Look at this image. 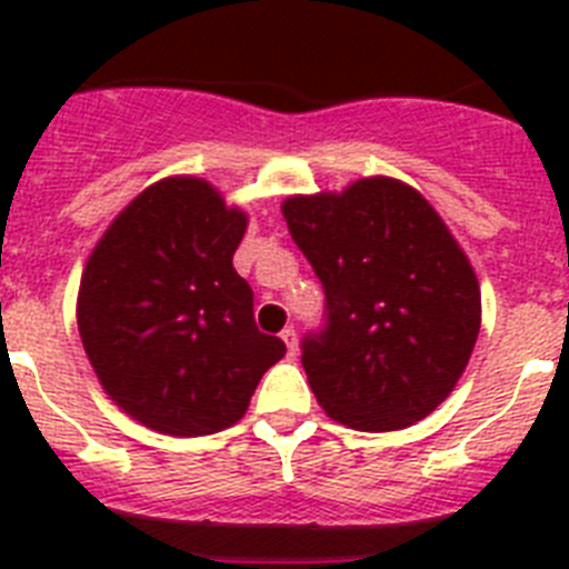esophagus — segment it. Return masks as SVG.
Segmentation results:
<instances>
[{"label":"esophagus","instance_id":"34e87169","mask_svg":"<svg viewBox=\"0 0 569 569\" xmlns=\"http://www.w3.org/2000/svg\"><path fill=\"white\" fill-rule=\"evenodd\" d=\"M281 341L288 345V353L296 356V350H299V336H296L293 328H284V330H281Z\"/></svg>","mask_w":569,"mask_h":569}]
</instances>
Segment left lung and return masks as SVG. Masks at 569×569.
<instances>
[{
  "instance_id": "obj_1",
  "label": "left lung",
  "mask_w": 569,
  "mask_h": 569,
  "mask_svg": "<svg viewBox=\"0 0 569 569\" xmlns=\"http://www.w3.org/2000/svg\"><path fill=\"white\" fill-rule=\"evenodd\" d=\"M281 213L328 301L325 330L301 345L321 410L365 433L433 413L481 328L479 279L445 219L390 176L288 196Z\"/></svg>"
}]
</instances>
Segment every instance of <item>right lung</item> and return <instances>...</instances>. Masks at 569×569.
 Masks as SVG:
<instances>
[{
    "instance_id": "right-lung-1",
    "label": "right lung",
    "mask_w": 569,
    "mask_h": 569,
    "mask_svg": "<svg viewBox=\"0 0 569 569\" xmlns=\"http://www.w3.org/2000/svg\"><path fill=\"white\" fill-rule=\"evenodd\" d=\"M248 213L199 176H168L90 250L77 299L84 353L104 393L164 436H210L244 416L284 356L259 333L233 268Z\"/></svg>"
}]
</instances>
